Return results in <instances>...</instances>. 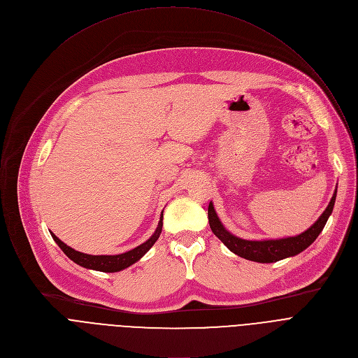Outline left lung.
<instances>
[{
    "label": "left lung",
    "instance_id": "obj_1",
    "mask_svg": "<svg viewBox=\"0 0 358 358\" xmlns=\"http://www.w3.org/2000/svg\"><path fill=\"white\" fill-rule=\"evenodd\" d=\"M334 201H336V192L331 196V201L329 203V207L326 208V211L308 231L297 235V236L285 238V239L246 241V239L234 236L224 228V225L218 220L211 202L208 207V221H210V227H211L214 235L218 236L224 242V245L227 248H229V250H232L235 255H238V257L245 258L248 261H253V262L271 264V262H278V261L289 258V257H294V255L300 253L309 245H312L315 242V239L319 236V234L323 231V228L333 211Z\"/></svg>",
    "mask_w": 358,
    "mask_h": 358
}]
</instances>
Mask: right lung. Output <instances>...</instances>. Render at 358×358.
<instances>
[{"mask_svg":"<svg viewBox=\"0 0 358 358\" xmlns=\"http://www.w3.org/2000/svg\"><path fill=\"white\" fill-rule=\"evenodd\" d=\"M162 229H163V214H162V218H160V222H159V227L156 229V232L152 234V236L145 241L144 243H141L140 246L129 250V252H124V253H120V255H86V253H82V252H78L75 249H72L71 246L65 245L59 238H57L52 232H50V235H52L54 241L59 245V248L64 250V253L66 255V257L69 259H72L75 264L83 266V268H87V269H93V271H100V272H119L122 269H126L127 266L136 264L143 255L156 243V241L159 239L160 234H162Z\"/></svg>","mask_w":358,"mask_h":358,"instance_id":"add662e5","label":"right lung"}]
</instances>
